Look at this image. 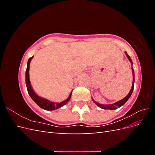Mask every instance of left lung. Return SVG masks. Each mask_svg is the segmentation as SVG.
Returning <instances> with one entry per match:
<instances>
[{
    "label": "left lung",
    "mask_w": 155,
    "mask_h": 155,
    "mask_svg": "<svg viewBox=\"0 0 155 155\" xmlns=\"http://www.w3.org/2000/svg\"><path fill=\"white\" fill-rule=\"evenodd\" d=\"M125 54H126V55H127V58H128V59L129 60V61L130 62L131 64L133 65V61H132V60H131V59H130V56L127 54V53L126 51H125ZM132 72H133V77L132 87H131L130 91L129 93L127 94V96H125L124 98H123L122 100H120V101H117V102H116V103H114V104H109V105H103V104H99V103L96 102L93 99V98H92L93 101L94 102V104H95L97 106H98L99 107L101 108V109H109V110H115V109H116L118 107L119 108V107H121L122 105H124L125 104V103L127 102V100L129 99V97H130L131 94H132L133 91V89H134V69H133V67H132Z\"/></svg>",
    "instance_id": "obj_1"
}]
</instances>
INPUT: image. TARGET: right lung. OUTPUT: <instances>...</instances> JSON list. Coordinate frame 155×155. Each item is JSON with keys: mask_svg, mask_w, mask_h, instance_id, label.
Instances as JSON below:
<instances>
[{"mask_svg": "<svg viewBox=\"0 0 155 155\" xmlns=\"http://www.w3.org/2000/svg\"><path fill=\"white\" fill-rule=\"evenodd\" d=\"M33 58H34V56H32L31 58H29L28 61L27 68L26 70V85L28 92L29 95L31 97V99L34 100L35 104L38 106H39L41 109L46 110H54L59 109V108H61L64 105H66L70 100V98H71L72 91L71 92H70V95L67 100H65L61 103H54L48 100L47 99H45V98L39 96L34 92V91L33 90L31 83H30V77H29L30 64Z\"/></svg>", "mask_w": 155, "mask_h": 155, "instance_id": "add662e5", "label": "right lung"}]
</instances>
